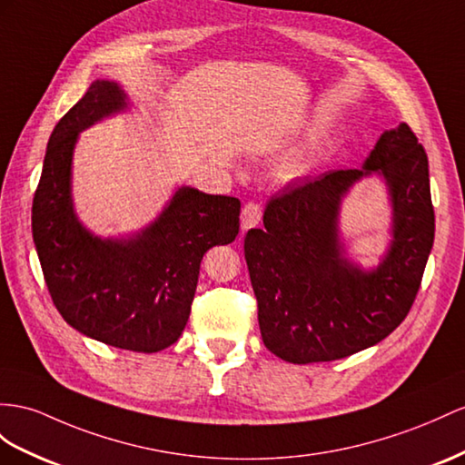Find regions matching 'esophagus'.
Listing matches in <instances>:
<instances>
[{"instance_id":"obj_1","label":"esophagus","mask_w":465,"mask_h":465,"mask_svg":"<svg viewBox=\"0 0 465 465\" xmlns=\"http://www.w3.org/2000/svg\"><path fill=\"white\" fill-rule=\"evenodd\" d=\"M261 216H263V210L257 204V202H247V204L242 208V230L247 232L255 228L261 222Z\"/></svg>"}]
</instances>
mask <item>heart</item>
<instances>
[{
	"instance_id": "heart-1",
	"label": "heart",
	"mask_w": 465,
	"mask_h": 465,
	"mask_svg": "<svg viewBox=\"0 0 465 465\" xmlns=\"http://www.w3.org/2000/svg\"><path fill=\"white\" fill-rule=\"evenodd\" d=\"M301 169V164H292V171L296 173V171H299Z\"/></svg>"
}]
</instances>
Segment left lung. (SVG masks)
<instances>
[{
	"label": "left lung",
	"instance_id": "left-lung-1",
	"mask_svg": "<svg viewBox=\"0 0 465 465\" xmlns=\"http://www.w3.org/2000/svg\"><path fill=\"white\" fill-rule=\"evenodd\" d=\"M371 172L390 188L393 242L378 269L363 272L345 257L337 216ZM263 225L247 232L243 249L267 350L304 365L371 348L407 318L434 243L424 147L407 124L385 131L361 171H328L272 196Z\"/></svg>",
	"mask_w": 465,
	"mask_h": 465
}]
</instances>
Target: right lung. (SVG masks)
I'll use <instances>...</instances> for the list:
<instances>
[{
    "instance_id": "obj_1",
    "label": "right lung",
    "mask_w": 465,
    "mask_h": 465,
    "mask_svg": "<svg viewBox=\"0 0 465 465\" xmlns=\"http://www.w3.org/2000/svg\"><path fill=\"white\" fill-rule=\"evenodd\" d=\"M117 82L96 80L53 129L33 198V242L56 311L80 334L108 346L154 353L181 338L200 261L240 232L242 202L178 188L145 230L102 240L74 213L70 176L78 134L127 108Z\"/></svg>"
}]
</instances>
